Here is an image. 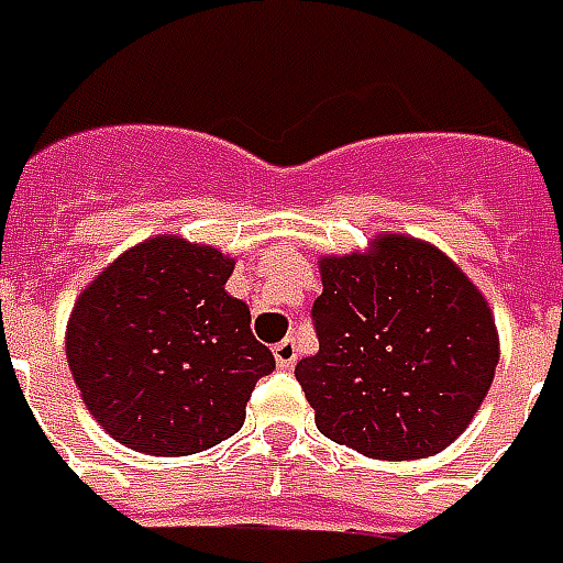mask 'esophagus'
I'll list each match as a JSON object with an SVG mask.
<instances>
[{
	"label": "esophagus",
	"instance_id": "obj_1",
	"mask_svg": "<svg viewBox=\"0 0 563 563\" xmlns=\"http://www.w3.org/2000/svg\"><path fill=\"white\" fill-rule=\"evenodd\" d=\"M275 354V364L282 366V369H290V366L297 364V339H282L278 345L273 349Z\"/></svg>",
	"mask_w": 563,
	"mask_h": 563
}]
</instances>
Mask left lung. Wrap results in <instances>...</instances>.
<instances>
[{"mask_svg": "<svg viewBox=\"0 0 563 563\" xmlns=\"http://www.w3.org/2000/svg\"><path fill=\"white\" fill-rule=\"evenodd\" d=\"M318 354L294 376L327 440L376 461L452 445L494 382L500 339L479 288L440 249L400 233L321 257Z\"/></svg>", "mask_w": 563, "mask_h": 563, "instance_id": "1", "label": "left lung"}]
</instances>
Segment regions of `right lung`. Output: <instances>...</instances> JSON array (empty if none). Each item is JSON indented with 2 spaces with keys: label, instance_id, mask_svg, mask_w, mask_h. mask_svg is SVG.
I'll return each instance as SVG.
<instances>
[{
  "label": "right lung",
  "instance_id": "right-lung-1",
  "mask_svg": "<svg viewBox=\"0 0 563 563\" xmlns=\"http://www.w3.org/2000/svg\"><path fill=\"white\" fill-rule=\"evenodd\" d=\"M236 261L181 236L123 251L84 288L66 357L84 406L111 440L161 457L206 452L245 424L273 352L249 306L224 290Z\"/></svg>",
  "mask_w": 563,
  "mask_h": 563
}]
</instances>
